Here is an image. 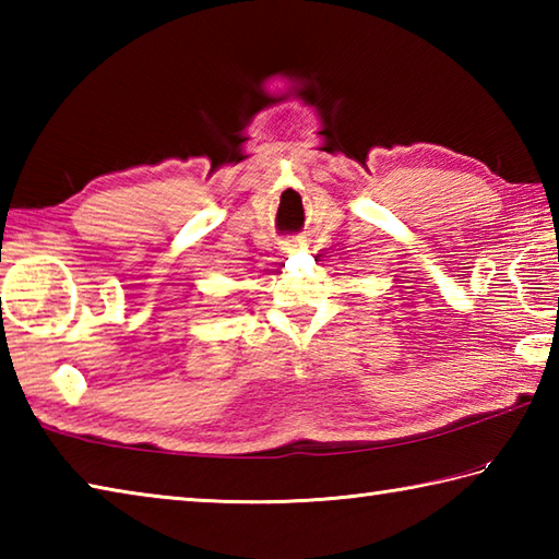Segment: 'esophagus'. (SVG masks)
I'll use <instances>...</instances> for the list:
<instances>
[{"instance_id":"esophagus-1","label":"esophagus","mask_w":559,"mask_h":559,"mask_svg":"<svg viewBox=\"0 0 559 559\" xmlns=\"http://www.w3.org/2000/svg\"><path fill=\"white\" fill-rule=\"evenodd\" d=\"M298 247H302V239H293V242H286L281 249H283V254H293Z\"/></svg>"}]
</instances>
